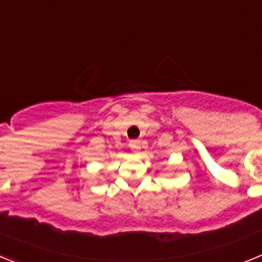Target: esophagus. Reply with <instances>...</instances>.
I'll list each match as a JSON object with an SVG mask.
<instances>
[{
    "instance_id": "1",
    "label": "esophagus",
    "mask_w": 262,
    "mask_h": 262,
    "mask_svg": "<svg viewBox=\"0 0 262 262\" xmlns=\"http://www.w3.org/2000/svg\"><path fill=\"white\" fill-rule=\"evenodd\" d=\"M128 145H129V148H131V151H133V152H138L139 149H140V147H142L139 140H131Z\"/></svg>"
}]
</instances>
